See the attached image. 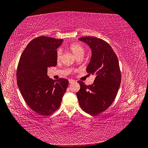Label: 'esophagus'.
I'll list each match as a JSON object with an SVG mask.
<instances>
[{
    "label": "esophagus",
    "mask_w": 148,
    "mask_h": 148,
    "mask_svg": "<svg viewBox=\"0 0 148 148\" xmlns=\"http://www.w3.org/2000/svg\"><path fill=\"white\" fill-rule=\"evenodd\" d=\"M74 80L73 79H69V84H72L73 82H74Z\"/></svg>",
    "instance_id": "34e87169"
}]
</instances>
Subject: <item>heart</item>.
I'll list each match as a JSON object with an SVG mask.
<instances>
[{
  "label": "heart",
  "instance_id": "obj_1",
  "mask_svg": "<svg viewBox=\"0 0 148 148\" xmlns=\"http://www.w3.org/2000/svg\"><path fill=\"white\" fill-rule=\"evenodd\" d=\"M69 49L76 57H77L80 56H83V55L84 53V47L81 45H79V44H76V43L72 44V45H71L69 46ZM62 53V52L61 50L58 51L57 55V58L58 60H59L60 59V58H61Z\"/></svg>",
  "mask_w": 148,
  "mask_h": 148
}]
</instances>
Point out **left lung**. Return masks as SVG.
Wrapping results in <instances>:
<instances>
[{"instance_id": "left-lung-1", "label": "left lung", "mask_w": 148, "mask_h": 148, "mask_svg": "<svg viewBox=\"0 0 148 148\" xmlns=\"http://www.w3.org/2000/svg\"><path fill=\"white\" fill-rule=\"evenodd\" d=\"M79 40L91 49L86 70L96 77L93 84L88 86L78 81L80 89L76 95L83 110L97 115L112 105L117 95L121 80L118 59L110 45L100 38L86 36Z\"/></svg>"}]
</instances>
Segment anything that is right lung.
Segmentation results:
<instances>
[{"label": "right lung", "instance_id": "obj_1", "mask_svg": "<svg viewBox=\"0 0 148 148\" xmlns=\"http://www.w3.org/2000/svg\"><path fill=\"white\" fill-rule=\"evenodd\" d=\"M63 41L37 37L27 45L20 57L16 72L18 86L27 104L41 115H50L57 110L68 88L67 79L53 80L47 75V68L57 65V49Z\"/></svg>", "mask_w": 148, "mask_h": 148}]
</instances>
